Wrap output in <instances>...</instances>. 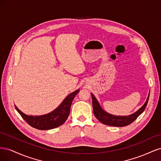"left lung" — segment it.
<instances>
[{
	"label": "left lung",
	"instance_id": "1",
	"mask_svg": "<svg viewBox=\"0 0 161 161\" xmlns=\"http://www.w3.org/2000/svg\"><path fill=\"white\" fill-rule=\"evenodd\" d=\"M150 95V93H149ZM149 95L148 96V98L145 103L137 111H136L133 114H131L128 116H118V115H114L107 113L103 109L101 108L99 102L97 101V99L94 95L91 93L92 97V108H93V113L96 118L98 119L101 123L111 125V126H115V127H124L126 126L131 123H132L136 118L142 113L144 111L147 105L148 99H149Z\"/></svg>",
	"mask_w": 161,
	"mask_h": 161
}]
</instances>
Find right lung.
<instances>
[{"label":"right lung","instance_id":"right-lung-1","mask_svg":"<svg viewBox=\"0 0 161 161\" xmlns=\"http://www.w3.org/2000/svg\"><path fill=\"white\" fill-rule=\"evenodd\" d=\"M79 91L78 89L68 95L56 109L45 115H28L23 114L17 108L16 105L14 107L23 119L31 127L42 130H51L59 127L65 122L70 114L72 102Z\"/></svg>","mask_w":161,"mask_h":161}]
</instances>
